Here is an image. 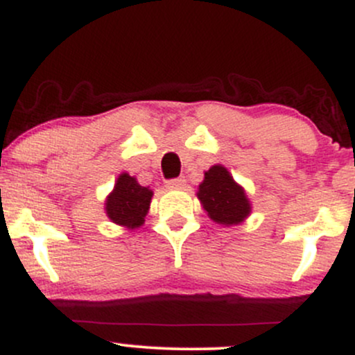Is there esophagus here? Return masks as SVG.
Returning <instances> with one entry per match:
<instances>
[{"label": "esophagus", "instance_id": "34e87169", "mask_svg": "<svg viewBox=\"0 0 355 355\" xmlns=\"http://www.w3.org/2000/svg\"><path fill=\"white\" fill-rule=\"evenodd\" d=\"M185 183H187V180L183 177L172 178V180H166V189H170V190L183 189V187H185Z\"/></svg>", "mask_w": 355, "mask_h": 355}]
</instances>
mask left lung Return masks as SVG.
<instances>
[{"instance_id":"8db88e82","label":"left lung","mask_w":355,"mask_h":355,"mask_svg":"<svg viewBox=\"0 0 355 355\" xmlns=\"http://www.w3.org/2000/svg\"><path fill=\"white\" fill-rule=\"evenodd\" d=\"M197 195L209 217L222 225H235L250 214L245 191L222 165L211 166L205 172V180L198 187Z\"/></svg>"}]
</instances>
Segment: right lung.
Returning a JSON list of instances; mask_svg holds the SVG:
<instances>
[{
	"mask_svg": "<svg viewBox=\"0 0 355 355\" xmlns=\"http://www.w3.org/2000/svg\"><path fill=\"white\" fill-rule=\"evenodd\" d=\"M152 195L153 191L138 185L135 178L130 177L128 173H121L115 189L107 198V214L110 220H113L118 225L137 229L145 222Z\"/></svg>",
	"mask_w": 355,
	"mask_h": 355,
	"instance_id": "add662e5",
	"label": "right lung"
}]
</instances>
